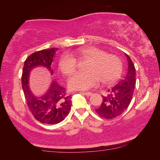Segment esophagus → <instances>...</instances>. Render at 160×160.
Masks as SVG:
<instances>
[{
	"instance_id": "obj_1",
	"label": "esophagus",
	"mask_w": 160,
	"mask_h": 160,
	"mask_svg": "<svg viewBox=\"0 0 160 160\" xmlns=\"http://www.w3.org/2000/svg\"><path fill=\"white\" fill-rule=\"evenodd\" d=\"M80 93H82L83 94H85V95L86 96H91L92 95V92H81Z\"/></svg>"
}]
</instances>
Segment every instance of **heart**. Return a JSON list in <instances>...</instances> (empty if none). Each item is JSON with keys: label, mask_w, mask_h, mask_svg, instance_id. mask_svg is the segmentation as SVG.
Instances as JSON below:
<instances>
[{"label": "heart", "mask_w": 160, "mask_h": 160, "mask_svg": "<svg viewBox=\"0 0 160 160\" xmlns=\"http://www.w3.org/2000/svg\"><path fill=\"white\" fill-rule=\"evenodd\" d=\"M80 58L90 59L86 70L88 71L74 72L68 79L71 90H88L97 85L100 80L103 82H110L117 79L121 72V62L117 56L107 54L99 48L90 47L82 48L75 52ZM78 61L73 55L65 53L59 58L58 67L65 75H68L76 69Z\"/></svg>", "instance_id": "heart-1"}]
</instances>
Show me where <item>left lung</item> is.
<instances>
[{"label":"left lung","mask_w":160,"mask_h":160,"mask_svg":"<svg viewBox=\"0 0 160 160\" xmlns=\"http://www.w3.org/2000/svg\"><path fill=\"white\" fill-rule=\"evenodd\" d=\"M126 56L128 65L126 74L116 85L108 89L107 95L102 96L101 106L95 109L97 114L102 118L112 119L120 116L131 102L136 83L135 68L131 58L127 54Z\"/></svg>","instance_id":"8db88e82"}]
</instances>
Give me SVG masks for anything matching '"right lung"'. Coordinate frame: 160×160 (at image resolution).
<instances>
[{"label": "right lung", "instance_id": "add662e5", "mask_svg": "<svg viewBox=\"0 0 160 160\" xmlns=\"http://www.w3.org/2000/svg\"><path fill=\"white\" fill-rule=\"evenodd\" d=\"M58 48L44 49L31 54L24 63L22 75V86L27 104L34 117L42 123L56 124L63 121L71 108V97L68 95L66 89L54 80L44 95L37 97L29 88V74L38 66L47 68L52 75L51 64Z\"/></svg>", "mask_w": 160, "mask_h": 160}]
</instances>
